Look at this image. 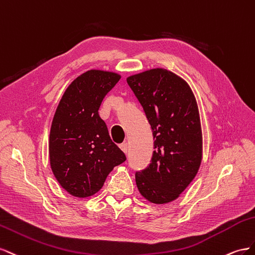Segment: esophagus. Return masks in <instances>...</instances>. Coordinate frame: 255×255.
<instances>
[{
	"instance_id": "1",
	"label": "esophagus",
	"mask_w": 255,
	"mask_h": 255,
	"mask_svg": "<svg viewBox=\"0 0 255 255\" xmlns=\"http://www.w3.org/2000/svg\"><path fill=\"white\" fill-rule=\"evenodd\" d=\"M120 148L125 152V154H127V150H128V144L127 143H122L120 144Z\"/></svg>"
}]
</instances>
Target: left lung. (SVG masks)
I'll return each mask as SVG.
<instances>
[{
    "label": "left lung",
    "instance_id": "obj_1",
    "mask_svg": "<svg viewBox=\"0 0 255 255\" xmlns=\"http://www.w3.org/2000/svg\"><path fill=\"white\" fill-rule=\"evenodd\" d=\"M143 107L154 136L146 169L135 173L140 193L155 204L176 200L191 183L202 161V130L198 104L190 86L163 68L127 78Z\"/></svg>",
    "mask_w": 255,
    "mask_h": 255
}]
</instances>
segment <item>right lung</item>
Here are the masks:
<instances>
[{
    "mask_svg": "<svg viewBox=\"0 0 255 255\" xmlns=\"http://www.w3.org/2000/svg\"><path fill=\"white\" fill-rule=\"evenodd\" d=\"M120 79L111 71H86L70 83L56 108L49 136L50 165L62 188L77 198L98 192L114 166L126 160L98 113Z\"/></svg>",
    "mask_w": 255,
    "mask_h": 255,
    "instance_id": "1",
    "label": "right lung"
}]
</instances>
